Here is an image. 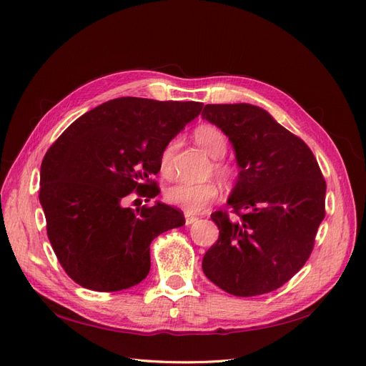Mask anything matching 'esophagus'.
Here are the masks:
<instances>
[{
    "mask_svg": "<svg viewBox=\"0 0 366 366\" xmlns=\"http://www.w3.org/2000/svg\"><path fill=\"white\" fill-rule=\"evenodd\" d=\"M198 218L195 217V215H191V214H184V221H186V226H191L192 223H195V221H197Z\"/></svg>",
    "mask_w": 366,
    "mask_h": 366,
    "instance_id": "obj_1",
    "label": "esophagus"
}]
</instances>
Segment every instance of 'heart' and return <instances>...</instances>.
Returning a JSON list of instances; mask_svg holds the SVG:
<instances>
[{"label":"heart","instance_id":"obj_1","mask_svg":"<svg viewBox=\"0 0 366 366\" xmlns=\"http://www.w3.org/2000/svg\"><path fill=\"white\" fill-rule=\"evenodd\" d=\"M194 139L202 147V149L212 159H218L214 162L212 169L219 180L232 182L237 175V168L232 163L221 160L227 151V139L224 132L212 125L198 127L194 131ZM179 147V140L172 139L164 145L160 152L159 166L160 172L164 177L172 175V159L175 149ZM218 186L214 182L203 183H187L180 182L169 186L164 192V200L171 206L180 207L187 214H198L206 209L210 203H214L218 198Z\"/></svg>","mask_w":366,"mask_h":366}]
</instances>
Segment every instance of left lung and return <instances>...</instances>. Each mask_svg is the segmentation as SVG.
Instances as JSON below:
<instances>
[{
  "label": "left lung",
  "mask_w": 366,
  "mask_h": 366,
  "mask_svg": "<svg viewBox=\"0 0 366 366\" xmlns=\"http://www.w3.org/2000/svg\"><path fill=\"white\" fill-rule=\"evenodd\" d=\"M202 116L229 137L239 166L227 200L239 219L210 215L219 237L203 272L230 295L270 293L310 258L325 217L324 175L305 142L259 107L206 105Z\"/></svg>",
  "instance_id": "obj_1"
}]
</instances>
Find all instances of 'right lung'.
<instances>
[{
    "instance_id": "obj_1",
    "label": "right lung",
    "mask_w": 366,
    "mask_h": 366,
    "mask_svg": "<svg viewBox=\"0 0 366 366\" xmlns=\"http://www.w3.org/2000/svg\"><path fill=\"white\" fill-rule=\"evenodd\" d=\"M202 102L117 97L85 113L44 156L39 202L62 269L88 290L119 292L148 276L149 246L182 227L179 209L156 203L125 207L134 192L160 194L164 145L202 113Z\"/></svg>"
}]
</instances>
